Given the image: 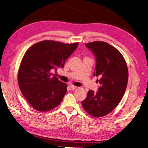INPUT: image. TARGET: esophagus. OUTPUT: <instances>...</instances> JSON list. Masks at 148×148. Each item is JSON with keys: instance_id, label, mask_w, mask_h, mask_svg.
<instances>
[{"instance_id": "1", "label": "esophagus", "mask_w": 148, "mask_h": 148, "mask_svg": "<svg viewBox=\"0 0 148 148\" xmlns=\"http://www.w3.org/2000/svg\"><path fill=\"white\" fill-rule=\"evenodd\" d=\"M69 87H70V88L71 89V90H75V89L77 88V86L72 85V84H70V85H69Z\"/></svg>"}]
</instances>
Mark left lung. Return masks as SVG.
<instances>
[{"mask_svg": "<svg viewBox=\"0 0 148 148\" xmlns=\"http://www.w3.org/2000/svg\"><path fill=\"white\" fill-rule=\"evenodd\" d=\"M96 58L94 76L100 84L97 92L89 90L82 106L87 113L100 117L111 112L121 100L128 83L129 71L121 52L106 42L94 41L86 43Z\"/></svg>", "mask_w": 148, "mask_h": 148, "instance_id": "obj_1", "label": "left lung"}]
</instances>
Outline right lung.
I'll return each mask as SVG.
<instances>
[{"label": "right lung", "instance_id": "obj_1", "mask_svg": "<svg viewBox=\"0 0 148 148\" xmlns=\"http://www.w3.org/2000/svg\"><path fill=\"white\" fill-rule=\"evenodd\" d=\"M78 42L64 44L42 40L33 45L24 54L19 66V87L28 103L38 111L56 108L67 92V84L52 76L51 70L64 67L65 60L75 50Z\"/></svg>", "mask_w": 148, "mask_h": 148}]
</instances>
